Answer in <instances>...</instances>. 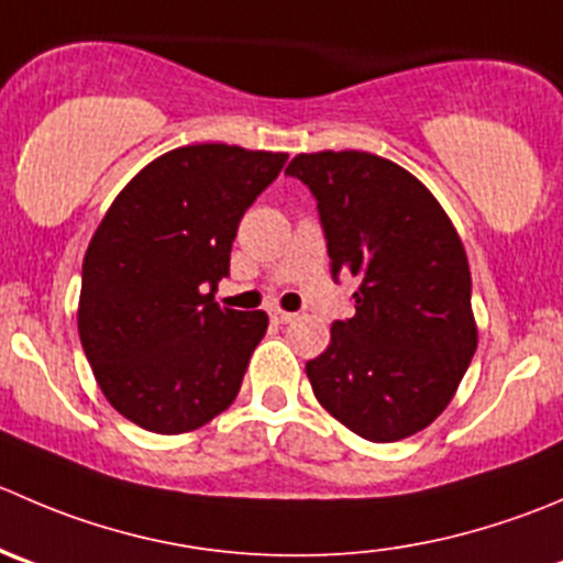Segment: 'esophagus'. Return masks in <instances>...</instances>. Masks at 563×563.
Returning a JSON list of instances; mask_svg holds the SVG:
<instances>
[{
    "label": "esophagus",
    "instance_id": "1",
    "mask_svg": "<svg viewBox=\"0 0 563 563\" xmlns=\"http://www.w3.org/2000/svg\"><path fill=\"white\" fill-rule=\"evenodd\" d=\"M269 319L275 321V324H288V321L297 319V313H288V310H280V308H277V310H272Z\"/></svg>",
    "mask_w": 563,
    "mask_h": 563
}]
</instances>
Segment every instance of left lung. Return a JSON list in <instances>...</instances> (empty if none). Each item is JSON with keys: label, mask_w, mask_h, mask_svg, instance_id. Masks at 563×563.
Segmentation results:
<instances>
[{"label": "left lung", "mask_w": 563, "mask_h": 563, "mask_svg": "<svg viewBox=\"0 0 563 563\" xmlns=\"http://www.w3.org/2000/svg\"><path fill=\"white\" fill-rule=\"evenodd\" d=\"M286 173L316 198L332 280H357L354 316L305 365L316 398L371 443L427 429L478 343L454 225L418 178L365 151L299 154Z\"/></svg>", "instance_id": "1"}]
</instances>
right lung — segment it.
Here are the masks:
<instances>
[{
  "label": "right lung",
  "instance_id": "add662e5",
  "mask_svg": "<svg viewBox=\"0 0 563 563\" xmlns=\"http://www.w3.org/2000/svg\"><path fill=\"white\" fill-rule=\"evenodd\" d=\"M286 154L184 145L114 198L81 264L79 338L107 401L136 427L181 434L242 387L264 310L214 302L244 211Z\"/></svg>",
  "mask_w": 563,
  "mask_h": 563
}]
</instances>
